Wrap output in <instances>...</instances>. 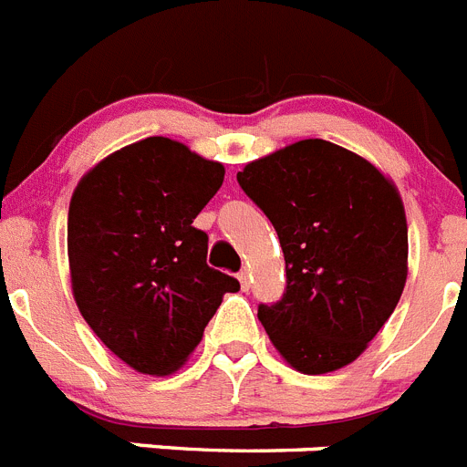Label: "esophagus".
<instances>
[{"label": "esophagus", "instance_id": "1", "mask_svg": "<svg viewBox=\"0 0 467 467\" xmlns=\"http://www.w3.org/2000/svg\"><path fill=\"white\" fill-rule=\"evenodd\" d=\"M238 281H241L243 290H250V272H248V269H241V272H238Z\"/></svg>", "mask_w": 467, "mask_h": 467}]
</instances>
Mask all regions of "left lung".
I'll return each mask as SVG.
<instances>
[{
    "instance_id": "obj_1",
    "label": "left lung",
    "mask_w": 467,
    "mask_h": 467,
    "mask_svg": "<svg viewBox=\"0 0 467 467\" xmlns=\"http://www.w3.org/2000/svg\"><path fill=\"white\" fill-rule=\"evenodd\" d=\"M269 217L285 260V293L257 317L295 370L352 364L400 302L409 229L397 186L352 150L305 139L238 172Z\"/></svg>"
}]
</instances>
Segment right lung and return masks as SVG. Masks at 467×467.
<instances>
[{
  "mask_svg": "<svg viewBox=\"0 0 467 467\" xmlns=\"http://www.w3.org/2000/svg\"><path fill=\"white\" fill-rule=\"evenodd\" d=\"M222 182V162L149 137L91 167L70 198L67 260L78 309L139 373H174L224 293L241 288L207 266V234L193 226Z\"/></svg>",
  "mask_w": 467,
  "mask_h": 467,
  "instance_id": "1",
  "label": "right lung"
}]
</instances>
